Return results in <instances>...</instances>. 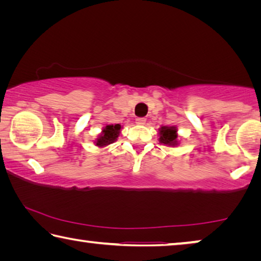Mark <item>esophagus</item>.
<instances>
[{"label": "esophagus", "mask_w": 261, "mask_h": 261, "mask_svg": "<svg viewBox=\"0 0 261 261\" xmlns=\"http://www.w3.org/2000/svg\"><path fill=\"white\" fill-rule=\"evenodd\" d=\"M136 123H137V124H138V125H144L145 123H146V118L138 117V118H137V120H136Z\"/></svg>", "instance_id": "1"}]
</instances>
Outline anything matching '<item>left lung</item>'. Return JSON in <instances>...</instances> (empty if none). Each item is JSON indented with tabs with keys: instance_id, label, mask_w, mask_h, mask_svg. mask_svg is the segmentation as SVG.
<instances>
[{
	"instance_id": "left-lung-1",
	"label": "left lung",
	"mask_w": 261,
	"mask_h": 261,
	"mask_svg": "<svg viewBox=\"0 0 261 261\" xmlns=\"http://www.w3.org/2000/svg\"><path fill=\"white\" fill-rule=\"evenodd\" d=\"M159 141L165 146L169 147H176L178 146L180 143L179 136H178V129L175 125H162L159 127L158 131Z\"/></svg>"
}]
</instances>
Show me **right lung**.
I'll return each instance as SVG.
<instances>
[{"mask_svg": "<svg viewBox=\"0 0 261 261\" xmlns=\"http://www.w3.org/2000/svg\"><path fill=\"white\" fill-rule=\"evenodd\" d=\"M122 127L123 126L121 124H108L102 127L98 137L94 139L95 146L99 148H105L109 146L110 144L115 143L121 134Z\"/></svg>", "mask_w": 261, "mask_h": 261, "instance_id": "add662e5", "label": "right lung"}]
</instances>
